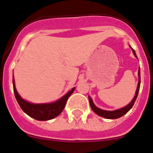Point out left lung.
<instances>
[{
	"mask_svg": "<svg viewBox=\"0 0 153 153\" xmlns=\"http://www.w3.org/2000/svg\"><path fill=\"white\" fill-rule=\"evenodd\" d=\"M132 51H133V53L134 54L135 57L137 58V55H136V52H135L134 49L133 48H131ZM138 77H139V82H138V85H137V88L136 91V94H135L134 97L133 98L132 101L130 103L127 104L126 106H125L124 107H122L120 109L115 110V111H105V110H102L98 108L97 107H96L95 104H94L93 100L90 97H88L89 99V103H90V106L91 107L92 111L94 112L97 114V115H99L100 117H102L104 118H107V119H117V118L121 117L122 116L125 115L128 111H130L133 107V104H134L135 101L137 100V97L138 96L139 91H140V68H139L138 70Z\"/></svg>",
	"mask_w": 153,
	"mask_h": 153,
	"instance_id": "left-lung-1",
	"label": "left lung"
}]
</instances>
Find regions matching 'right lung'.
Segmentation results:
<instances>
[{
	"instance_id": "1",
	"label": "right lung",
	"mask_w": 153,
	"mask_h": 153,
	"mask_svg": "<svg viewBox=\"0 0 153 153\" xmlns=\"http://www.w3.org/2000/svg\"><path fill=\"white\" fill-rule=\"evenodd\" d=\"M13 92H14L16 101L19 104L20 107H21L23 112L26 113L30 117L40 121L49 120H52L59 116L65 108L68 98L71 94L73 93L75 89V88H73L68 93L65 94L64 96H62L61 98L55 102L46 103V104H33V103L27 101L20 97V95L16 91V87H15L13 76Z\"/></svg>"
}]
</instances>
